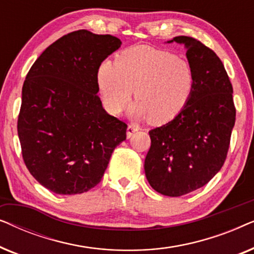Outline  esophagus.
<instances>
[{
	"instance_id": "esophagus-1",
	"label": "esophagus",
	"mask_w": 254,
	"mask_h": 254,
	"mask_svg": "<svg viewBox=\"0 0 254 254\" xmlns=\"http://www.w3.org/2000/svg\"><path fill=\"white\" fill-rule=\"evenodd\" d=\"M140 128H138V126H136V125H128L127 127V137L129 138L131 137V135H133L135 131H137Z\"/></svg>"
}]
</instances>
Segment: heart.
<instances>
[{"label": "heart", "instance_id": "heart-1", "mask_svg": "<svg viewBox=\"0 0 254 254\" xmlns=\"http://www.w3.org/2000/svg\"><path fill=\"white\" fill-rule=\"evenodd\" d=\"M195 71L186 59L144 45L127 48L116 62L103 61L97 84L104 106L119 114L134 90L129 116L152 125L169 123L185 109L195 89Z\"/></svg>", "mask_w": 254, "mask_h": 254}]
</instances>
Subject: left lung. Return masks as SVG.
Masks as SVG:
<instances>
[{
    "label": "left lung",
    "mask_w": 254,
    "mask_h": 254,
    "mask_svg": "<svg viewBox=\"0 0 254 254\" xmlns=\"http://www.w3.org/2000/svg\"><path fill=\"white\" fill-rule=\"evenodd\" d=\"M183 44L195 71V89L175 119L149 131L151 145L144 161L149 184L156 192L182 196L206 185L224 164L235 126L232 85L220 58L190 37Z\"/></svg>",
    "instance_id": "left-lung-1"
}]
</instances>
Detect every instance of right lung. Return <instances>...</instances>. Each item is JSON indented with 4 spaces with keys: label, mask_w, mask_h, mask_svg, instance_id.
<instances>
[{
    "label": "right lung",
    "mask_w": 254,
    "mask_h": 254,
    "mask_svg": "<svg viewBox=\"0 0 254 254\" xmlns=\"http://www.w3.org/2000/svg\"><path fill=\"white\" fill-rule=\"evenodd\" d=\"M120 46L111 34L78 30L48 46L27 72L17 130L27 170L52 192H88L126 140L127 125L97 95L98 67Z\"/></svg>",
    "instance_id": "add662e5"
}]
</instances>
